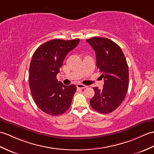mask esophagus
Here are the masks:
<instances>
[{
  "label": "esophagus",
  "mask_w": 154,
  "mask_h": 154,
  "mask_svg": "<svg viewBox=\"0 0 154 154\" xmlns=\"http://www.w3.org/2000/svg\"><path fill=\"white\" fill-rule=\"evenodd\" d=\"M77 87L78 88H85L87 87V86H86L85 85H83V84H81V83H79L77 85Z\"/></svg>",
  "instance_id": "34e87169"
}]
</instances>
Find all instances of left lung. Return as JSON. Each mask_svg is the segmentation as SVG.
<instances>
[{
  "mask_svg": "<svg viewBox=\"0 0 154 154\" xmlns=\"http://www.w3.org/2000/svg\"><path fill=\"white\" fill-rule=\"evenodd\" d=\"M95 51L96 66L104 80L102 89L94 87L91 107L100 113L116 110L123 102L128 88V67L120 46L109 39L94 37L87 39Z\"/></svg>",
  "mask_w": 154,
  "mask_h": 154,
  "instance_id": "left-lung-1",
  "label": "left lung"
}]
</instances>
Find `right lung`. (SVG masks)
Instances as JSON below:
<instances>
[{
	"mask_svg": "<svg viewBox=\"0 0 154 154\" xmlns=\"http://www.w3.org/2000/svg\"><path fill=\"white\" fill-rule=\"evenodd\" d=\"M79 39H53L41 45L31 60L29 73L32 96L38 108L46 114L57 116L68 110L76 87L64 85L56 75L66 55L79 43Z\"/></svg>",
	"mask_w": 154,
	"mask_h": 154,
	"instance_id": "right-lung-1",
	"label": "right lung"
}]
</instances>
